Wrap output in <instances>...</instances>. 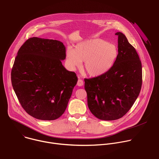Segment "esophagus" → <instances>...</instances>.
<instances>
[{
    "instance_id": "34e87169",
    "label": "esophagus",
    "mask_w": 159,
    "mask_h": 159,
    "mask_svg": "<svg viewBox=\"0 0 159 159\" xmlns=\"http://www.w3.org/2000/svg\"><path fill=\"white\" fill-rule=\"evenodd\" d=\"M83 84H84V82L82 81V80H81V79H79V80H78V81H77V85L78 86H79V87H81V86H82V85H83Z\"/></svg>"
}]
</instances>
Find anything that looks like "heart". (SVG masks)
I'll return each instance as SVG.
<instances>
[{"instance_id":"obj_1","label":"heart","mask_w":159,"mask_h":159,"mask_svg":"<svg viewBox=\"0 0 159 159\" xmlns=\"http://www.w3.org/2000/svg\"><path fill=\"white\" fill-rule=\"evenodd\" d=\"M66 61L72 70H75L84 61V69L91 77H99L107 73L114 65L118 57L115 44L95 38L77 43L74 49L66 51Z\"/></svg>"}]
</instances>
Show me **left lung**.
Listing matches in <instances>:
<instances>
[{
  "instance_id": "obj_1",
  "label": "left lung",
  "mask_w": 159,
  "mask_h": 159,
  "mask_svg": "<svg viewBox=\"0 0 159 159\" xmlns=\"http://www.w3.org/2000/svg\"><path fill=\"white\" fill-rule=\"evenodd\" d=\"M118 54L111 69L105 74L85 79L88 107L96 118L112 121L122 118L137 100L142 84V66L134 48L121 32Z\"/></svg>"
}]
</instances>
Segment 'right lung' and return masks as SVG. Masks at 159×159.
Returning a JSON list of instances; mask_svg holds the SVG:
<instances>
[{
	"label": "right lung",
	"mask_w": 159,
	"mask_h": 159,
	"mask_svg": "<svg viewBox=\"0 0 159 159\" xmlns=\"http://www.w3.org/2000/svg\"><path fill=\"white\" fill-rule=\"evenodd\" d=\"M62 42L33 37L19 48L11 72L14 92L28 115L55 120L65 111L78 79L68 71Z\"/></svg>",
	"instance_id": "right-lung-1"
}]
</instances>
